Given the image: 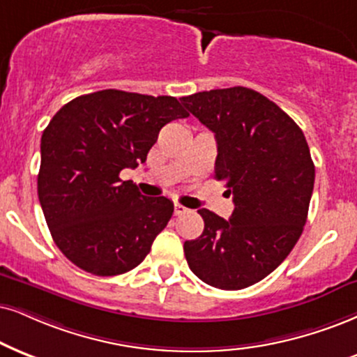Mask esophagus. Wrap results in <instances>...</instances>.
<instances>
[{"instance_id": "esophagus-1", "label": "esophagus", "mask_w": 357, "mask_h": 357, "mask_svg": "<svg viewBox=\"0 0 357 357\" xmlns=\"http://www.w3.org/2000/svg\"><path fill=\"white\" fill-rule=\"evenodd\" d=\"M188 212V208H185V206L183 205H180V204H175L174 205V213L175 215H183V213H187Z\"/></svg>"}]
</instances>
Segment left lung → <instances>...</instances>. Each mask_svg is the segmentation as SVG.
Returning <instances> with one entry per match:
<instances>
[{
	"label": "left lung",
	"instance_id": "8db88e82",
	"mask_svg": "<svg viewBox=\"0 0 357 357\" xmlns=\"http://www.w3.org/2000/svg\"><path fill=\"white\" fill-rule=\"evenodd\" d=\"M180 102L215 134V178L227 180L235 204L230 220L199 210L205 228L183 243L187 263L215 288H248L300 240L314 187L310 147L288 114L248 87L197 92Z\"/></svg>",
	"mask_w": 357,
	"mask_h": 357
}]
</instances>
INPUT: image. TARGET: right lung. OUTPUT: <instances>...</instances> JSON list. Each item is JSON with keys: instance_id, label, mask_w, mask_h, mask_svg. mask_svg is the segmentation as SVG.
<instances>
[{"instance_id": "obj_1", "label": "right lung", "mask_w": 357, "mask_h": 357, "mask_svg": "<svg viewBox=\"0 0 357 357\" xmlns=\"http://www.w3.org/2000/svg\"><path fill=\"white\" fill-rule=\"evenodd\" d=\"M188 117L172 96L104 89L73 99L41 137L38 197L57 248L74 265L116 276L144 261L174 204L144 197L119 174L144 164L162 127Z\"/></svg>"}]
</instances>
